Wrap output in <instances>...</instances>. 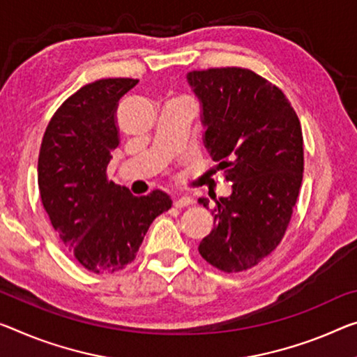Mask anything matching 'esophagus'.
Instances as JSON below:
<instances>
[{"label": "esophagus", "instance_id": "1", "mask_svg": "<svg viewBox=\"0 0 357 357\" xmlns=\"http://www.w3.org/2000/svg\"><path fill=\"white\" fill-rule=\"evenodd\" d=\"M193 197H190V196H182V197H177V199L174 201V206L175 207H178V209H182V207H188V206H191L193 204Z\"/></svg>", "mask_w": 357, "mask_h": 357}]
</instances>
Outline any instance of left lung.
Listing matches in <instances>:
<instances>
[{
  "mask_svg": "<svg viewBox=\"0 0 357 357\" xmlns=\"http://www.w3.org/2000/svg\"><path fill=\"white\" fill-rule=\"evenodd\" d=\"M202 103L204 144L233 193L211 212L199 244L207 263L239 273L266 259L281 243L303 180L300 119L278 86L241 67L190 71ZM209 209V199L199 197Z\"/></svg>",
  "mask_w": 357,
  "mask_h": 357,
  "instance_id": "left-lung-1",
  "label": "left lung"
}]
</instances>
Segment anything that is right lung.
Here are the masks:
<instances>
[{
	"label": "right lung",
	"mask_w": 357,
	"mask_h": 357,
	"mask_svg": "<svg viewBox=\"0 0 357 357\" xmlns=\"http://www.w3.org/2000/svg\"><path fill=\"white\" fill-rule=\"evenodd\" d=\"M137 83L107 78L83 86L59 107L43 135V207L70 255L91 273H116L132 263L153 220L172 206L160 190L132 196L107 177L119 145L118 102Z\"/></svg>",
	"instance_id": "1"
}]
</instances>
